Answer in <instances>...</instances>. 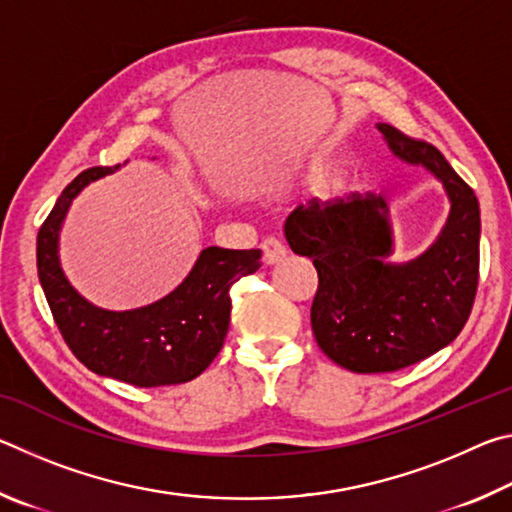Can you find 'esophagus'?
<instances>
[{"label": "esophagus", "instance_id": "1", "mask_svg": "<svg viewBox=\"0 0 512 512\" xmlns=\"http://www.w3.org/2000/svg\"><path fill=\"white\" fill-rule=\"evenodd\" d=\"M262 253H264L266 264H275V262H280V259H284V255H287V248H284V244L277 237H266L262 241Z\"/></svg>", "mask_w": 512, "mask_h": 512}]
</instances>
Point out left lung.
<instances>
[{"mask_svg":"<svg viewBox=\"0 0 512 512\" xmlns=\"http://www.w3.org/2000/svg\"><path fill=\"white\" fill-rule=\"evenodd\" d=\"M406 162L443 180L452 201L445 230L409 264H386L391 228L384 198H314L284 223L293 253L311 257L318 289L311 329L318 348L352 372H395L452 343L465 327L479 287V201L436 146L391 124L377 126Z\"/></svg>","mask_w":512,"mask_h":512,"instance_id":"1","label":"left lung"}]
</instances>
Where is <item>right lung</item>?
<instances>
[{
    "label": "right lung",
    "instance_id": "obj_1",
    "mask_svg": "<svg viewBox=\"0 0 512 512\" xmlns=\"http://www.w3.org/2000/svg\"><path fill=\"white\" fill-rule=\"evenodd\" d=\"M117 167L81 171L38 232V277L67 348L85 368L137 388L185 384L221 352L230 325V289L262 266V250L205 248L176 291L149 307L106 311L92 307L65 280L58 232L72 198Z\"/></svg>",
    "mask_w": 512,
    "mask_h": 512
}]
</instances>
